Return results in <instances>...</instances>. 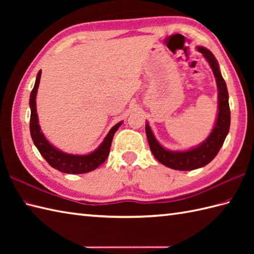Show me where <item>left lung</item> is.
<instances>
[{
	"label": "left lung",
	"instance_id": "8db88e82",
	"mask_svg": "<svg viewBox=\"0 0 254 254\" xmlns=\"http://www.w3.org/2000/svg\"><path fill=\"white\" fill-rule=\"evenodd\" d=\"M197 51L202 53L209 66L212 67L218 89V115L216 123L208 137L194 148L183 150V152H172V150L166 149L158 143L148 123H146V127H145L149 148L155 158L159 163L176 170H194L210 163L218 154L220 147L223 146L230 127L228 90L225 79L220 74L217 60L206 48L197 47Z\"/></svg>",
	"mask_w": 254,
	"mask_h": 254
}]
</instances>
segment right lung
<instances>
[{"mask_svg":"<svg viewBox=\"0 0 254 254\" xmlns=\"http://www.w3.org/2000/svg\"><path fill=\"white\" fill-rule=\"evenodd\" d=\"M41 77V71L38 72L36 83L34 88L31 90L30 98H29V105H30V135L32 141H34L35 146L39 150L42 157H44L48 164H49L52 168L58 169L59 171L64 172V174H86V172L93 171L96 168L105 163L108 155L110 152L111 142L113 135L117 132V130L122 124V122L117 123L113 127L109 133L107 134L104 141L99 145V147L93 153L87 155H73L64 153L62 150L56 148L53 145L49 143V141L45 137L44 133L41 132V128L38 122V115H37V108H36V97L38 87H39Z\"/></svg>","mask_w":254,"mask_h":254,"instance_id":"right-lung-1","label":"right lung"}]
</instances>
